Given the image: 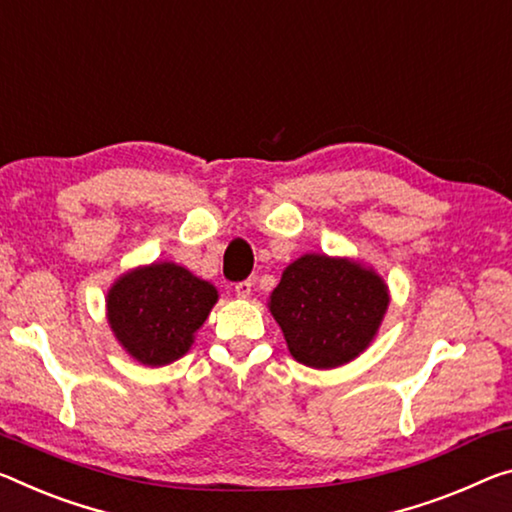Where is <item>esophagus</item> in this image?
Listing matches in <instances>:
<instances>
[{"label":"esophagus","mask_w":512,"mask_h":512,"mask_svg":"<svg viewBox=\"0 0 512 512\" xmlns=\"http://www.w3.org/2000/svg\"><path fill=\"white\" fill-rule=\"evenodd\" d=\"M234 294H237L239 298H250V294H253V282H250V280L237 282V287H234Z\"/></svg>","instance_id":"34e87169"}]
</instances>
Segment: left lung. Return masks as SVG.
<instances>
[{"label":"left lung","mask_w":512,"mask_h":512,"mask_svg":"<svg viewBox=\"0 0 512 512\" xmlns=\"http://www.w3.org/2000/svg\"><path fill=\"white\" fill-rule=\"evenodd\" d=\"M387 307L389 287L373 266L326 253L294 259L269 296L291 358L312 369L344 367L367 351Z\"/></svg>","instance_id":"obj_1"}]
</instances>
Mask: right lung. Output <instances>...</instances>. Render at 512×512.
Returning <instances> with one entry per match:
<instances>
[{
    "label": "right lung",
    "mask_w": 512,
    "mask_h": 512,
    "mask_svg": "<svg viewBox=\"0 0 512 512\" xmlns=\"http://www.w3.org/2000/svg\"><path fill=\"white\" fill-rule=\"evenodd\" d=\"M216 300L212 282L175 262H152L116 278L104 303L113 337L129 358L166 367L189 353Z\"/></svg>",
    "instance_id": "right-lung-1"
}]
</instances>
